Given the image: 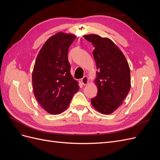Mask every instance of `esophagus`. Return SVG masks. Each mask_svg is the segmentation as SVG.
Wrapping results in <instances>:
<instances>
[{"label":"esophagus","mask_w":160,"mask_h":160,"mask_svg":"<svg viewBox=\"0 0 160 160\" xmlns=\"http://www.w3.org/2000/svg\"><path fill=\"white\" fill-rule=\"evenodd\" d=\"M81 83L83 85H88L89 83V78L88 76H84L83 78L81 79Z\"/></svg>","instance_id":"1"}]
</instances>
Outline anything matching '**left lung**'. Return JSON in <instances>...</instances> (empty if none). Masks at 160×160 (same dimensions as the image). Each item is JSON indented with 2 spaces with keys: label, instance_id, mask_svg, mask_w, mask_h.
Instances as JSON below:
<instances>
[{
  "label": "left lung",
  "instance_id": "1",
  "mask_svg": "<svg viewBox=\"0 0 160 160\" xmlns=\"http://www.w3.org/2000/svg\"><path fill=\"white\" fill-rule=\"evenodd\" d=\"M95 47L97 69L95 83L98 94L92 98L93 107L103 114H110L122 104L131 88L130 69L123 53L109 38L91 34L83 35Z\"/></svg>",
  "mask_w": 160,
  "mask_h": 160
}]
</instances>
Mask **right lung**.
<instances>
[{
    "instance_id": "right-lung-1",
    "label": "right lung",
    "mask_w": 160,
    "mask_h": 160,
    "mask_svg": "<svg viewBox=\"0 0 160 160\" xmlns=\"http://www.w3.org/2000/svg\"><path fill=\"white\" fill-rule=\"evenodd\" d=\"M76 36L57 32L42 45L37 57L32 81L37 101L47 112L57 115L64 111L74 94L78 81L71 75L68 50Z\"/></svg>"
}]
</instances>
